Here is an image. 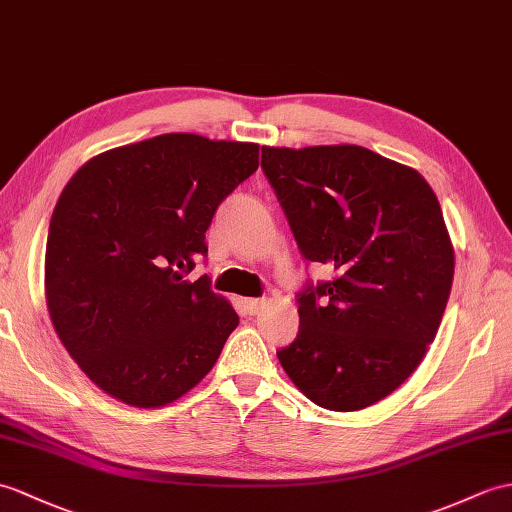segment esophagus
Segmentation results:
<instances>
[{"instance_id": "1", "label": "esophagus", "mask_w": 512, "mask_h": 512, "mask_svg": "<svg viewBox=\"0 0 512 512\" xmlns=\"http://www.w3.org/2000/svg\"><path fill=\"white\" fill-rule=\"evenodd\" d=\"M261 305H264V299H244V310L248 314H257L261 310Z\"/></svg>"}]
</instances>
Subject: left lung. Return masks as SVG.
I'll return each instance as SVG.
<instances>
[{"instance_id": "left-lung-1", "label": "left lung", "mask_w": 512, "mask_h": 512, "mask_svg": "<svg viewBox=\"0 0 512 512\" xmlns=\"http://www.w3.org/2000/svg\"><path fill=\"white\" fill-rule=\"evenodd\" d=\"M307 261L336 270L299 292V334L277 358L316 406L388 397L434 342L454 281L441 205L417 172L362 146L261 148Z\"/></svg>"}]
</instances>
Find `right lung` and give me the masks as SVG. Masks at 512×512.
<instances>
[{"label": "right lung", "instance_id": "1", "mask_svg": "<svg viewBox=\"0 0 512 512\" xmlns=\"http://www.w3.org/2000/svg\"><path fill=\"white\" fill-rule=\"evenodd\" d=\"M259 165V146L168 133L106 150L71 176L45 246L52 325L80 371L135 408L183 397L240 323L209 279L220 202Z\"/></svg>", "mask_w": 512, "mask_h": 512}]
</instances>
